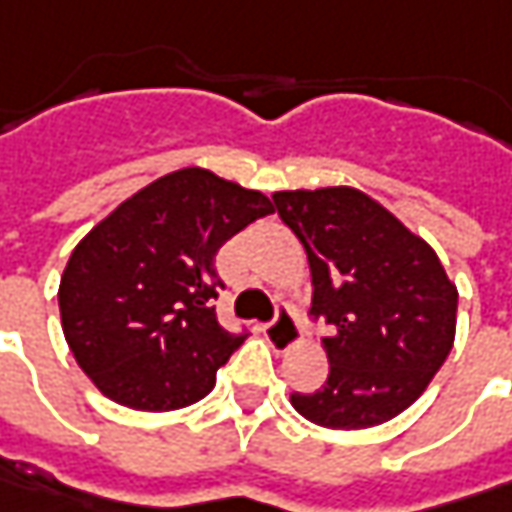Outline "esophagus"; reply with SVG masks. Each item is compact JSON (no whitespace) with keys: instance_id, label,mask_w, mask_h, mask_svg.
I'll use <instances>...</instances> for the list:
<instances>
[{"instance_id":"obj_1","label":"esophagus","mask_w":512,"mask_h":512,"mask_svg":"<svg viewBox=\"0 0 512 512\" xmlns=\"http://www.w3.org/2000/svg\"><path fill=\"white\" fill-rule=\"evenodd\" d=\"M263 335H266V341L272 344L275 352H286L289 346L295 344L298 341V321H295L292 309L280 306L278 315L263 326Z\"/></svg>"}]
</instances>
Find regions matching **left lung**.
Listing matches in <instances>:
<instances>
[{
    "instance_id": "1",
    "label": "left lung",
    "mask_w": 512,
    "mask_h": 512,
    "mask_svg": "<svg viewBox=\"0 0 512 512\" xmlns=\"http://www.w3.org/2000/svg\"><path fill=\"white\" fill-rule=\"evenodd\" d=\"M312 269L309 315L329 323V378L292 407L329 430H367L427 389L456 341L458 289L433 249L349 186L275 191Z\"/></svg>"
}]
</instances>
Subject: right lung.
Returning <instances> with one entry per match:
<instances>
[{"label":"right lung","mask_w":512,"mask_h":512,"mask_svg":"<svg viewBox=\"0 0 512 512\" xmlns=\"http://www.w3.org/2000/svg\"><path fill=\"white\" fill-rule=\"evenodd\" d=\"M266 194L206 168L148 183L79 240L59 280L62 332L82 372L111 401L145 412L209 395L246 332L214 303L220 246L272 214Z\"/></svg>","instance_id":"right-lung-1"}]
</instances>
